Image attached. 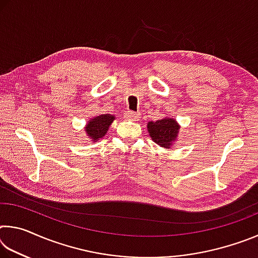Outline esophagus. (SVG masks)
Wrapping results in <instances>:
<instances>
[{"mask_svg":"<svg viewBox=\"0 0 258 258\" xmlns=\"http://www.w3.org/2000/svg\"><path fill=\"white\" fill-rule=\"evenodd\" d=\"M125 117L128 120H137L139 118V113L134 112V111H127L125 113Z\"/></svg>","mask_w":258,"mask_h":258,"instance_id":"obj_1","label":"esophagus"}]
</instances>
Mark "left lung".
<instances>
[{
	"label": "left lung",
	"instance_id": "left-lung-1",
	"mask_svg": "<svg viewBox=\"0 0 258 258\" xmlns=\"http://www.w3.org/2000/svg\"><path fill=\"white\" fill-rule=\"evenodd\" d=\"M147 130L155 143L166 149H171L172 146H175L180 125L172 117H164L159 120L149 121L147 124Z\"/></svg>",
	"mask_w": 258,
	"mask_h": 258
}]
</instances>
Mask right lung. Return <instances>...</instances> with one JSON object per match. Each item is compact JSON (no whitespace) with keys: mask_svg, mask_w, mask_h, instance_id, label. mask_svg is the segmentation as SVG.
<instances>
[{"mask_svg":"<svg viewBox=\"0 0 258 258\" xmlns=\"http://www.w3.org/2000/svg\"><path fill=\"white\" fill-rule=\"evenodd\" d=\"M115 118L116 116L110 115V113H103V115L93 117V118L87 121L84 127L86 135L93 143L99 141L100 139L107 134L109 127H110Z\"/></svg>","mask_w":258,"mask_h":258,"instance_id":"obj_1","label":"right lung"}]
</instances>
